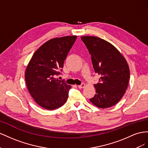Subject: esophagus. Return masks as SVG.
I'll return each instance as SVG.
<instances>
[{
  "label": "esophagus",
  "mask_w": 148,
  "mask_h": 148,
  "mask_svg": "<svg viewBox=\"0 0 148 148\" xmlns=\"http://www.w3.org/2000/svg\"><path fill=\"white\" fill-rule=\"evenodd\" d=\"M84 87H85V84H84V83L81 84V85L78 86V87H79V88H84Z\"/></svg>",
  "instance_id": "esophagus-1"
}]
</instances>
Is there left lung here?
Segmentation results:
<instances>
[{
	"label": "left lung",
	"mask_w": 148,
	"mask_h": 148,
	"mask_svg": "<svg viewBox=\"0 0 148 148\" xmlns=\"http://www.w3.org/2000/svg\"><path fill=\"white\" fill-rule=\"evenodd\" d=\"M91 55L95 73L100 75L94 84L96 94L90 102L102 108L115 105L123 96L130 79V69L124 57L111 43L95 36H82Z\"/></svg>",
	"instance_id": "1"
}]
</instances>
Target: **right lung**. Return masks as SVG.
Here are the masks:
<instances>
[{"mask_svg":"<svg viewBox=\"0 0 148 148\" xmlns=\"http://www.w3.org/2000/svg\"><path fill=\"white\" fill-rule=\"evenodd\" d=\"M77 36L56 38L46 42L33 54L25 72L29 94L40 106L54 110L62 106L71 86L55 77L61 74L64 60Z\"/></svg>","mask_w":148,"mask_h":148,"instance_id":"obj_1","label":"right lung"}]
</instances>
